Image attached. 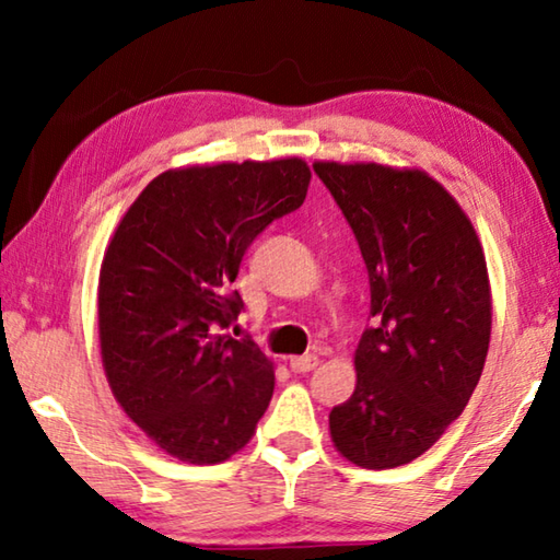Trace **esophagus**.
<instances>
[{
  "mask_svg": "<svg viewBox=\"0 0 560 560\" xmlns=\"http://www.w3.org/2000/svg\"><path fill=\"white\" fill-rule=\"evenodd\" d=\"M316 365H318V358L311 355V353L308 355H293L289 360V368L293 373H311Z\"/></svg>",
  "mask_w": 560,
  "mask_h": 560,
  "instance_id": "esophagus-1",
  "label": "esophagus"
}]
</instances>
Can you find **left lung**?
<instances>
[{
    "label": "left lung",
    "mask_w": 560,
    "mask_h": 560,
    "mask_svg": "<svg viewBox=\"0 0 560 560\" xmlns=\"http://www.w3.org/2000/svg\"><path fill=\"white\" fill-rule=\"evenodd\" d=\"M353 230L371 279L355 390L330 410L336 450L358 467L420 457L477 387L491 336L487 259L469 217L422 170L314 163Z\"/></svg>",
    "instance_id": "left-lung-1"
}]
</instances>
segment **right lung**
Here are the masks:
<instances>
[{
    "mask_svg": "<svg viewBox=\"0 0 560 560\" xmlns=\"http://www.w3.org/2000/svg\"><path fill=\"white\" fill-rule=\"evenodd\" d=\"M301 158L192 165L158 175L103 254L98 338L118 405L170 457L220 464L252 440L273 363L249 338L232 283L249 244L306 200Z\"/></svg>",
    "mask_w": 560,
    "mask_h": 560,
    "instance_id": "right-lung-1",
    "label": "right lung"
}]
</instances>
